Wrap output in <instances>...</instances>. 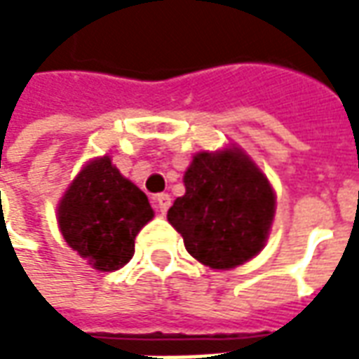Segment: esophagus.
I'll use <instances>...</instances> for the list:
<instances>
[{"label": "esophagus", "mask_w": 359, "mask_h": 359, "mask_svg": "<svg viewBox=\"0 0 359 359\" xmlns=\"http://www.w3.org/2000/svg\"><path fill=\"white\" fill-rule=\"evenodd\" d=\"M169 205H171V196L169 194L161 192V194H157L156 198H154V208H156L159 213H165V211L169 210Z\"/></svg>", "instance_id": "1"}]
</instances>
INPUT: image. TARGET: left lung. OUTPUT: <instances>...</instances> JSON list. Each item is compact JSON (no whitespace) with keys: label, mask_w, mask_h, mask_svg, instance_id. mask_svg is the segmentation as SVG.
<instances>
[{"label":"left lung","mask_w":359,"mask_h":359,"mask_svg":"<svg viewBox=\"0 0 359 359\" xmlns=\"http://www.w3.org/2000/svg\"><path fill=\"white\" fill-rule=\"evenodd\" d=\"M187 194L167 219L188 254L213 269L242 265L264 248L275 196L256 165L238 149L198 154L184 175Z\"/></svg>","instance_id":"8db88e82"}]
</instances>
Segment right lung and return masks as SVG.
I'll return each instance as SVG.
<instances>
[{
	"label": "right lung",
	"mask_w": 359,
	"mask_h": 359,
	"mask_svg": "<svg viewBox=\"0 0 359 359\" xmlns=\"http://www.w3.org/2000/svg\"><path fill=\"white\" fill-rule=\"evenodd\" d=\"M151 217L146 194L111 165L109 157L86 165L59 205L63 238L100 271L128 264L134 238Z\"/></svg>",
	"instance_id": "obj_1"
}]
</instances>
